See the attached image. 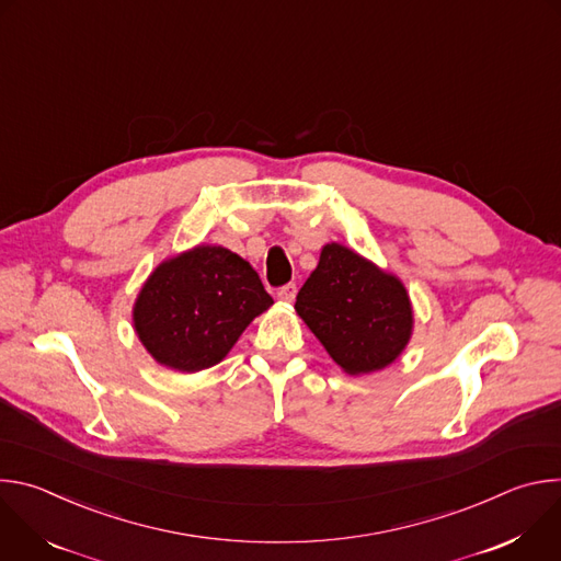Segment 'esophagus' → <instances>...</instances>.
Wrapping results in <instances>:
<instances>
[{
    "mask_svg": "<svg viewBox=\"0 0 561 561\" xmlns=\"http://www.w3.org/2000/svg\"><path fill=\"white\" fill-rule=\"evenodd\" d=\"M295 295H297V286L295 284H286L277 290V297L279 301H286V304H293L295 301Z\"/></svg>",
    "mask_w": 561,
    "mask_h": 561,
    "instance_id": "34e87169",
    "label": "esophagus"
}]
</instances>
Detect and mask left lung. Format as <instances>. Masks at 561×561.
<instances>
[{"label": "left lung", "mask_w": 561, "mask_h": 561, "mask_svg": "<svg viewBox=\"0 0 561 561\" xmlns=\"http://www.w3.org/2000/svg\"><path fill=\"white\" fill-rule=\"evenodd\" d=\"M295 310L348 375L390 366L409 346L415 324L402 279L337 242L319 253Z\"/></svg>", "instance_id": "8db88e82"}]
</instances>
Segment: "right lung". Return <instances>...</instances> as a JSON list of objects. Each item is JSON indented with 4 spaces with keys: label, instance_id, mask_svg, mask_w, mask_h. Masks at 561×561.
I'll use <instances>...</instances> for the list:
<instances>
[{
    "label": "right lung",
    "instance_id": "obj_1",
    "mask_svg": "<svg viewBox=\"0 0 561 561\" xmlns=\"http://www.w3.org/2000/svg\"><path fill=\"white\" fill-rule=\"evenodd\" d=\"M273 297L237 253L199 244L159 264L144 282L133 327L159 364L197 373L219 364Z\"/></svg>",
    "mask_w": 561,
    "mask_h": 561
}]
</instances>
